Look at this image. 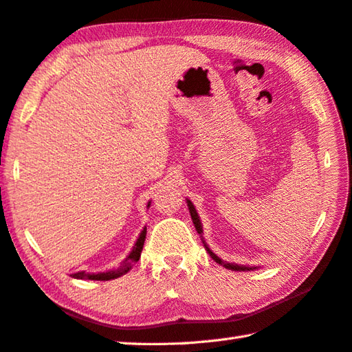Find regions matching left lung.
Returning <instances> with one entry per match:
<instances>
[{"label":"left lung","instance_id":"1","mask_svg":"<svg viewBox=\"0 0 352 352\" xmlns=\"http://www.w3.org/2000/svg\"><path fill=\"white\" fill-rule=\"evenodd\" d=\"M186 203H188V208H189L190 217H192V221H194L195 229H197V232L199 233V236H201V239H203L204 249L208 250L209 256H210L213 261H215L217 264L223 265V267H226V268H229V270H232V272H250V270H256L258 267H247V265H239V264H233V263L230 264V263H226V261H223V259L219 258V256H217V254L213 253V252L209 249L208 244H206L204 238H203V224H201V221H199V217H198V213H197V210H195V206L192 204V201H190V199H188V198H186Z\"/></svg>","mask_w":352,"mask_h":352}]
</instances>
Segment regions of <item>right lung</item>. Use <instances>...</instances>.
Wrapping results in <instances>:
<instances>
[{"label":"right lung","instance_id":"add662e5","mask_svg":"<svg viewBox=\"0 0 352 352\" xmlns=\"http://www.w3.org/2000/svg\"><path fill=\"white\" fill-rule=\"evenodd\" d=\"M149 206H151V201L148 203V208H149ZM144 238H146V227H143V230L140 232L139 238H137L133 250L129 252V254L125 258V261H123L122 265L119 268H116V270H108V272H102V273L78 272V273H73L72 276L76 278V279H89V280H109V279L120 278L122 274L128 273L131 268H133V265L137 263V261L140 259L143 244H144Z\"/></svg>","mask_w":352,"mask_h":352}]
</instances>
